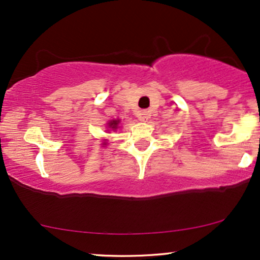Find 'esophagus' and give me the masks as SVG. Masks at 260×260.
Wrapping results in <instances>:
<instances>
[{"label": "esophagus", "mask_w": 260, "mask_h": 260, "mask_svg": "<svg viewBox=\"0 0 260 260\" xmlns=\"http://www.w3.org/2000/svg\"><path fill=\"white\" fill-rule=\"evenodd\" d=\"M140 119L142 120V122H147V120L149 119V112L148 111H141L140 112Z\"/></svg>", "instance_id": "34e87169"}]
</instances>
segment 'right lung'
Wrapping results in <instances>:
<instances>
[{
	"label": "right lung",
	"mask_w": 260,
	"mask_h": 260,
	"mask_svg": "<svg viewBox=\"0 0 260 260\" xmlns=\"http://www.w3.org/2000/svg\"><path fill=\"white\" fill-rule=\"evenodd\" d=\"M119 122H120V120H118V119H117V120H110V122L108 123V125H109L110 129L113 130V131H116L117 127H118ZM103 144L105 145V143H103Z\"/></svg>",
	"instance_id": "add662e5"
}]
</instances>
